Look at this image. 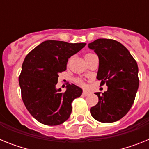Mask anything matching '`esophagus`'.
I'll list each match as a JSON object with an SVG mask.
<instances>
[{"mask_svg":"<svg viewBox=\"0 0 149 149\" xmlns=\"http://www.w3.org/2000/svg\"><path fill=\"white\" fill-rule=\"evenodd\" d=\"M89 94H90V93H89V92H88V91L84 90V92H83V95H84V96H87V95H89Z\"/></svg>","mask_w":149,"mask_h":149,"instance_id":"obj_1","label":"esophagus"}]
</instances>
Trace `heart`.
Wrapping results in <instances>:
<instances>
[{
	"mask_svg": "<svg viewBox=\"0 0 149 149\" xmlns=\"http://www.w3.org/2000/svg\"><path fill=\"white\" fill-rule=\"evenodd\" d=\"M92 54H86L85 55V56H89V55H92ZM77 82L78 83V84H81V85H84V83L82 82V81H81V80H79V79H77Z\"/></svg>",
	"mask_w": 149,
	"mask_h": 149,
	"instance_id": "heart-1",
	"label": "heart"
}]
</instances>
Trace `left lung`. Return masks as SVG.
<instances>
[{
	"label": "left lung",
	"instance_id": "obj_1",
	"mask_svg": "<svg viewBox=\"0 0 149 149\" xmlns=\"http://www.w3.org/2000/svg\"><path fill=\"white\" fill-rule=\"evenodd\" d=\"M99 59L97 79L107 90L95 93L98 102L90 113L101 122H114L124 117L134 102L139 87L138 65L128 50L113 39H98L88 45Z\"/></svg>",
	"mask_w": 149,
	"mask_h": 149
}]
</instances>
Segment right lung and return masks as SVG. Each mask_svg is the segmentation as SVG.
I'll use <instances>...</instances> for the list:
<instances>
[{"mask_svg": "<svg viewBox=\"0 0 149 149\" xmlns=\"http://www.w3.org/2000/svg\"><path fill=\"white\" fill-rule=\"evenodd\" d=\"M86 43L47 40L26 56L18 82L26 108L38 122L58 125L69 118L72 102L82 94V89L68 84L62 93L56 89L59 74L66 70L68 58L81 51Z\"/></svg>", "mask_w": 149, "mask_h": 149, "instance_id": "1", "label": "right lung"}]
</instances>
